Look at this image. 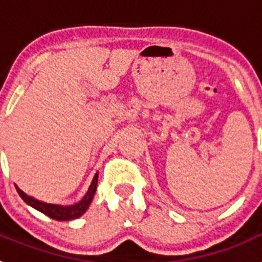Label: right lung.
<instances>
[{
  "mask_svg": "<svg viewBox=\"0 0 262 262\" xmlns=\"http://www.w3.org/2000/svg\"><path fill=\"white\" fill-rule=\"evenodd\" d=\"M97 184H98V172L94 174L93 180H92L90 185L88 186L86 191H85L77 201L71 203L41 202V201L35 200L34 196L27 195L26 193H23L19 187H17V191L20 195V198H22L27 205H30L31 207L36 209L38 211L43 212V214L50 216L51 219H55V221H71V219H76V217L81 216V215L86 211L90 202L93 200L94 194H96Z\"/></svg>",
  "mask_w": 262,
  "mask_h": 262,
  "instance_id": "add662e5",
  "label": "right lung"
}]
</instances>
